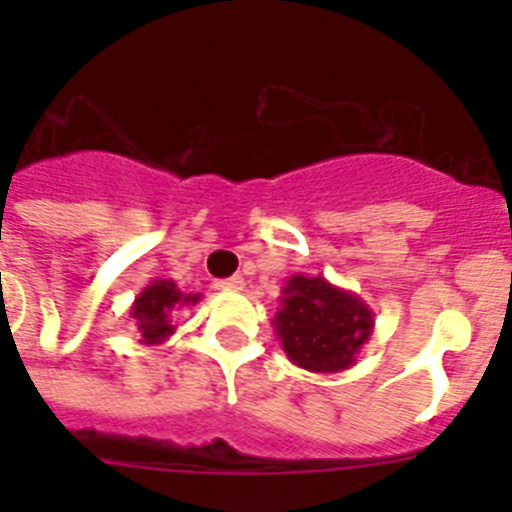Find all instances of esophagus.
I'll list each match as a JSON object with an SVG mask.
<instances>
[{
	"label": "esophagus",
	"instance_id": "1",
	"mask_svg": "<svg viewBox=\"0 0 512 512\" xmlns=\"http://www.w3.org/2000/svg\"><path fill=\"white\" fill-rule=\"evenodd\" d=\"M243 277L241 274H233V277H228V279H220V282L215 284L217 289H225V292H238V289H243Z\"/></svg>",
	"mask_w": 512,
	"mask_h": 512
}]
</instances>
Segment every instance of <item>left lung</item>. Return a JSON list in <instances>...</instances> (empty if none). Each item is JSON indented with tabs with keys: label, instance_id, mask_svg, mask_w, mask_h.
<instances>
[{
	"label": "left lung",
	"instance_id": "left-lung-1",
	"mask_svg": "<svg viewBox=\"0 0 512 512\" xmlns=\"http://www.w3.org/2000/svg\"><path fill=\"white\" fill-rule=\"evenodd\" d=\"M279 346L300 369L336 374L354 366L374 333V312L356 292L325 277L292 274L271 320Z\"/></svg>",
	"mask_w": 512,
	"mask_h": 512
}]
</instances>
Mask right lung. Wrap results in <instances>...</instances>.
<instances>
[{"label": "right lung", "instance_id": "add662e5", "mask_svg": "<svg viewBox=\"0 0 512 512\" xmlns=\"http://www.w3.org/2000/svg\"><path fill=\"white\" fill-rule=\"evenodd\" d=\"M200 297L202 295H184L174 279H151L130 305V318L138 325V343L161 346L169 341V336H174L171 315L182 307L200 302Z\"/></svg>", "mask_w": 512, "mask_h": 512}]
</instances>
